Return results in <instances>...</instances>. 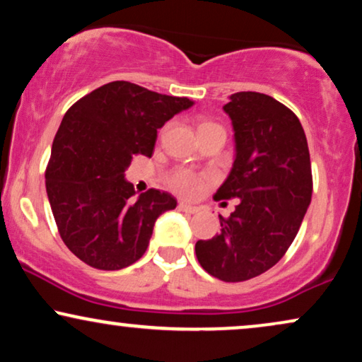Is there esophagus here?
<instances>
[{
  "label": "esophagus",
  "instance_id": "1",
  "mask_svg": "<svg viewBox=\"0 0 362 362\" xmlns=\"http://www.w3.org/2000/svg\"><path fill=\"white\" fill-rule=\"evenodd\" d=\"M178 210H182V212H185V214H197L199 212V207H194V205L180 202L178 204Z\"/></svg>",
  "mask_w": 362,
  "mask_h": 362
}]
</instances>
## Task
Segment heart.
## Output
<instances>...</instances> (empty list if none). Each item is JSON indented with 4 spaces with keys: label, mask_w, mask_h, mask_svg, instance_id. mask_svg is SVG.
I'll return each mask as SVG.
<instances>
[{
    "label": "heart",
    "mask_w": 362,
    "mask_h": 362,
    "mask_svg": "<svg viewBox=\"0 0 362 362\" xmlns=\"http://www.w3.org/2000/svg\"><path fill=\"white\" fill-rule=\"evenodd\" d=\"M197 132H199V135L205 134V132H223L226 134V130L215 122H202L197 128ZM165 182L168 189L175 192V194L182 197H195L204 190L205 185L212 182V177L199 175V173L187 170V168H175V170L168 172Z\"/></svg>",
    "instance_id": "obj_1"
}]
</instances>
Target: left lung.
Returning <instances> with one entry per match:
<instances>
[{
	"mask_svg": "<svg viewBox=\"0 0 362 362\" xmlns=\"http://www.w3.org/2000/svg\"><path fill=\"white\" fill-rule=\"evenodd\" d=\"M223 110L235 136V160L215 200L239 199L221 218V234L195 244L210 276L244 282L284 257L313 197L308 139L299 118L269 95L239 91ZM227 204V202H223Z\"/></svg>",
	"mask_w": 362,
	"mask_h": 362,
	"instance_id": "left-lung-1",
	"label": "left lung"
}]
</instances>
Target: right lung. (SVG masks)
<instances>
[{
	"mask_svg": "<svg viewBox=\"0 0 362 362\" xmlns=\"http://www.w3.org/2000/svg\"><path fill=\"white\" fill-rule=\"evenodd\" d=\"M192 105L187 97L112 81L68 108L45 172L47 194L59 237L90 267L118 271L136 262L155 221L177 207L157 189L135 199L125 170L136 155L152 157L158 128Z\"/></svg>",
	"mask_w": 362,
	"mask_h": 362,
	"instance_id": "obj_1",
	"label": "right lung"
}]
</instances>
